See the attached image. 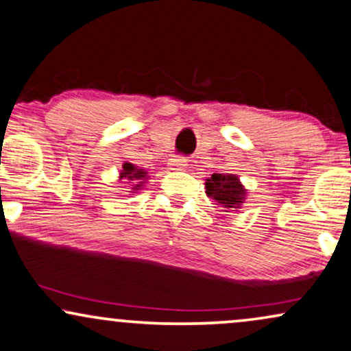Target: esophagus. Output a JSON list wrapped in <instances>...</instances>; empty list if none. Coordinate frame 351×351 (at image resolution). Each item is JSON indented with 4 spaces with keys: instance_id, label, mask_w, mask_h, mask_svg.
Listing matches in <instances>:
<instances>
[{
    "instance_id": "esophagus-1",
    "label": "esophagus",
    "mask_w": 351,
    "mask_h": 351,
    "mask_svg": "<svg viewBox=\"0 0 351 351\" xmlns=\"http://www.w3.org/2000/svg\"><path fill=\"white\" fill-rule=\"evenodd\" d=\"M168 167H170L171 170H184V168L188 167V160H186L184 157H180V155H175V157L170 158V162H168Z\"/></svg>"
}]
</instances>
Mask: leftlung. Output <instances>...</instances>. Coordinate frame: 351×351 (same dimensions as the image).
<instances>
[{"mask_svg":"<svg viewBox=\"0 0 351 351\" xmlns=\"http://www.w3.org/2000/svg\"><path fill=\"white\" fill-rule=\"evenodd\" d=\"M206 194L225 208H239L245 201L246 189L239 183V178L234 175L214 173L206 181Z\"/></svg>","mask_w":351,"mask_h":351,"instance_id":"left-lung-1","label":"left lung"}]
</instances>
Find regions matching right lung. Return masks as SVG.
I'll use <instances>...</instances> for the list:
<instances>
[{
  "label": "right lung",
  "instance_id": "obj_1",
  "mask_svg": "<svg viewBox=\"0 0 351 351\" xmlns=\"http://www.w3.org/2000/svg\"><path fill=\"white\" fill-rule=\"evenodd\" d=\"M145 176H147V173L144 170H137L134 165H131V163H124L123 165L121 180L126 178V180L136 181L134 189H141V186H143V180H145Z\"/></svg>",
  "mask_w": 351,
  "mask_h": 351
}]
</instances>
